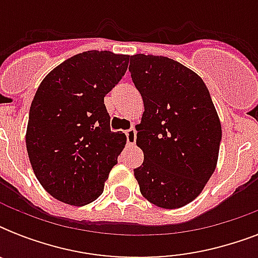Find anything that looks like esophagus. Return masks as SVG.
Returning a JSON list of instances; mask_svg holds the SVG:
<instances>
[{
  "label": "esophagus",
  "mask_w": 258,
  "mask_h": 258,
  "mask_svg": "<svg viewBox=\"0 0 258 258\" xmlns=\"http://www.w3.org/2000/svg\"><path fill=\"white\" fill-rule=\"evenodd\" d=\"M125 137H127V143L128 145H134L137 141V131L135 128H130L125 131Z\"/></svg>",
  "instance_id": "esophagus-1"
}]
</instances>
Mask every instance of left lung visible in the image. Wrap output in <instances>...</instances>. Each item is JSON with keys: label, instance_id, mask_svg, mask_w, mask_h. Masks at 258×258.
Listing matches in <instances>:
<instances>
[{"label": "left lung", "instance_id": "obj_1", "mask_svg": "<svg viewBox=\"0 0 258 258\" xmlns=\"http://www.w3.org/2000/svg\"><path fill=\"white\" fill-rule=\"evenodd\" d=\"M128 70L145 104L137 125L145 159L134 175L151 204L182 208L216 170L222 137L216 107L204 80L172 58L134 54Z\"/></svg>", "mask_w": 258, "mask_h": 258}]
</instances>
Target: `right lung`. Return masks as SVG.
Returning a JSON list of instances; mask_svg holds the SVG:
<instances>
[{
  "mask_svg": "<svg viewBox=\"0 0 258 258\" xmlns=\"http://www.w3.org/2000/svg\"><path fill=\"white\" fill-rule=\"evenodd\" d=\"M128 54L87 50L46 75L34 95L26 150L34 175L56 200L84 206L101 196L125 146L109 128L104 96L120 82Z\"/></svg>",
  "mask_w": 258,
  "mask_h": 258,
  "instance_id": "1",
  "label": "right lung"
}]
</instances>
